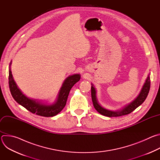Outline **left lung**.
Returning a JSON list of instances; mask_svg holds the SVG:
<instances>
[{
	"label": "left lung",
	"instance_id": "8db88e82",
	"mask_svg": "<svg viewBox=\"0 0 160 160\" xmlns=\"http://www.w3.org/2000/svg\"><path fill=\"white\" fill-rule=\"evenodd\" d=\"M150 78L148 76V78L146 79V81L142 88V90L138 97L133 102H132L130 104H128L127 106H125L123 109L120 111H112L109 110H107L102 107H101L99 103L98 102L97 99H96V91L95 88L92 86L91 87V97H92V100L93 102V105L95 108V109L98 111L101 115L108 117H120L122 115H128V114L132 112L133 110H135L137 108L139 107L141 104L143 103V102L146 99L148 93L149 92L150 89Z\"/></svg>",
	"mask_w": 160,
	"mask_h": 160
}]
</instances>
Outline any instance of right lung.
Masks as SVG:
<instances>
[{"label":"right lung","instance_id":"right-lung-1","mask_svg":"<svg viewBox=\"0 0 160 160\" xmlns=\"http://www.w3.org/2000/svg\"><path fill=\"white\" fill-rule=\"evenodd\" d=\"M80 79V75L79 74L68 77L63 83L56 102L51 105H46L26 97L16 85L13 80L11 70L9 72V86L11 95L14 100L31 112L45 117H54L61 111L66 104L71 88Z\"/></svg>","mask_w":160,"mask_h":160}]
</instances>
